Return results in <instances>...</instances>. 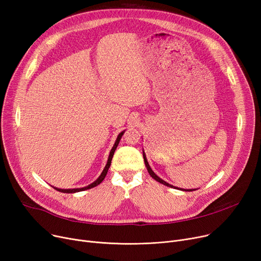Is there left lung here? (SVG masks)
<instances>
[{"instance_id": "left-lung-1", "label": "left lung", "mask_w": 261, "mask_h": 261, "mask_svg": "<svg viewBox=\"0 0 261 261\" xmlns=\"http://www.w3.org/2000/svg\"><path fill=\"white\" fill-rule=\"evenodd\" d=\"M143 156H144V161H145V165H146V167H147V170H148V172H149V174L151 175L153 179L155 180V181H158V182H160V183H162V184H164V185H166V186H168V187H174V186H172V185H170V184H168V183H166L165 181H163L162 179H160V177L152 171V169L150 168V166H149V164H148V162H147V159H146V155H145V153L143 152ZM176 188V187H175ZM193 190H195V189H193ZM190 189V191H193Z\"/></svg>"}]
</instances>
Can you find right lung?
I'll use <instances>...</instances> for the list:
<instances>
[{"label": "right lung", "instance_id": "obj_1", "mask_svg": "<svg viewBox=\"0 0 261 261\" xmlns=\"http://www.w3.org/2000/svg\"><path fill=\"white\" fill-rule=\"evenodd\" d=\"M122 134H123V132H121V133L118 134L117 139H116V142H115L113 148L111 149V151H110V155H109V159H108V162H107V165H106L103 171L101 172V174L99 175V177H98L97 180L94 181L92 184H90V185H88V186H86V187H82V188H74V189H60V188H56V187H54V188L56 189V190H58V191H61V193H64V194H72V193H77V191H84V190L93 188V187H95V186H97L98 184H100V183L103 181V179H105L107 173H108V170H109V168H110V165H111L112 158H113L114 152H115V149H116V147H117V145H118V143H119V141H120V139H121Z\"/></svg>", "mask_w": 261, "mask_h": 261}]
</instances>
